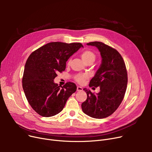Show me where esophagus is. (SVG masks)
Returning a JSON list of instances; mask_svg holds the SVG:
<instances>
[{
  "label": "esophagus",
  "mask_w": 152,
  "mask_h": 152,
  "mask_svg": "<svg viewBox=\"0 0 152 152\" xmlns=\"http://www.w3.org/2000/svg\"><path fill=\"white\" fill-rule=\"evenodd\" d=\"M83 90V87H80V86H77V92H81V91H82Z\"/></svg>",
  "instance_id": "1"
}]
</instances>
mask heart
<instances>
[{
	"label": "heart",
	"mask_w": 152,
	"mask_h": 152,
	"mask_svg": "<svg viewBox=\"0 0 152 152\" xmlns=\"http://www.w3.org/2000/svg\"><path fill=\"white\" fill-rule=\"evenodd\" d=\"M81 58L86 63L89 61H94L96 58L95 53L92 52L91 50H84L81 53ZM87 78V76L86 75H78L76 77V80L77 83L82 84L84 82L86 79Z\"/></svg>",
	"instance_id": "heart-1"
}]
</instances>
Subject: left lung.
I'll return each instance as SVG.
<instances>
[{
	"instance_id": "left-lung-1",
	"label": "left lung",
	"mask_w": 152,
	"mask_h": 152,
	"mask_svg": "<svg viewBox=\"0 0 152 152\" xmlns=\"http://www.w3.org/2000/svg\"><path fill=\"white\" fill-rule=\"evenodd\" d=\"M87 45L96 47L100 52V66L89 83V87H100V92L95 95L84 88L87 97L81 107L87 115L102 119L113 114L123 100L127 84L126 68L121 55L113 48L101 42Z\"/></svg>"
}]
</instances>
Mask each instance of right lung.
<instances>
[{
    "mask_svg": "<svg viewBox=\"0 0 152 152\" xmlns=\"http://www.w3.org/2000/svg\"><path fill=\"white\" fill-rule=\"evenodd\" d=\"M81 47H83L81 43L50 42L29 55L24 69L23 88L29 105L39 115L44 117L57 115L76 92L75 83L69 82L60 87L53 80Z\"/></svg>",
    "mask_w": 152,
    "mask_h": 152,
    "instance_id": "right-lung-1",
    "label": "right lung"
}]
</instances>
